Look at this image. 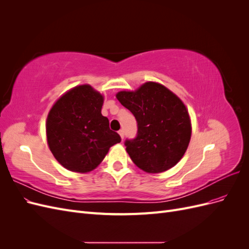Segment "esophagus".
<instances>
[{
  "instance_id": "1",
  "label": "esophagus",
  "mask_w": 249,
  "mask_h": 249,
  "mask_svg": "<svg viewBox=\"0 0 249 249\" xmlns=\"http://www.w3.org/2000/svg\"><path fill=\"white\" fill-rule=\"evenodd\" d=\"M118 134L120 135V137H122V139H124V131L123 129L118 131Z\"/></svg>"
}]
</instances>
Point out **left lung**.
<instances>
[{"mask_svg":"<svg viewBox=\"0 0 249 249\" xmlns=\"http://www.w3.org/2000/svg\"><path fill=\"white\" fill-rule=\"evenodd\" d=\"M116 97L137 120V136L124 142L135 165L148 173L175 166L191 138V122L184 103L155 82H146L135 91H120Z\"/></svg>","mask_w":249,"mask_h":249,"instance_id":"1","label":"left lung"}]
</instances>
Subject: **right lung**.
I'll return each instance as SVG.
<instances>
[{
	"label": "right lung",
	"instance_id": "1",
	"mask_svg": "<svg viewBox=\"0 0 249 249\" xmlns=\"http://www.w3.org/2000/svg\"><path fill=\"white\" fill-rule=\"evenodd\" d=\"M104 96L90 85H80L64 93L49 112L48 144L55 159L74 172L93 170L122 141L102 115Z\"/></svg>",
	"mask_w": 249,
	"mask_h": 249
}]
</instances>
